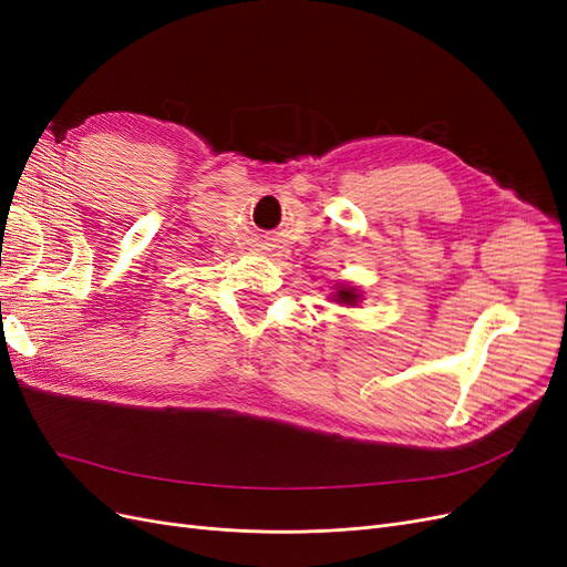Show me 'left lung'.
Instances as JSON below:
<instances>
[{
	"instance_id": "obj_1",
	"label": "left lung",
	"mask_w": 567,
	"mask_h": 567,
	"mask_svg": "<svg viewBox=\"0 0 567 567\" xmlns=\"http://www.w3.org/2000/svg\"><path fill=\"white\" fill-rule=\"evenodd\" d=\"M333 300L340 302V305H357V302H359V293H357L354 286H340V288L336 290Z\"/></svg>"
}]
</instances>
